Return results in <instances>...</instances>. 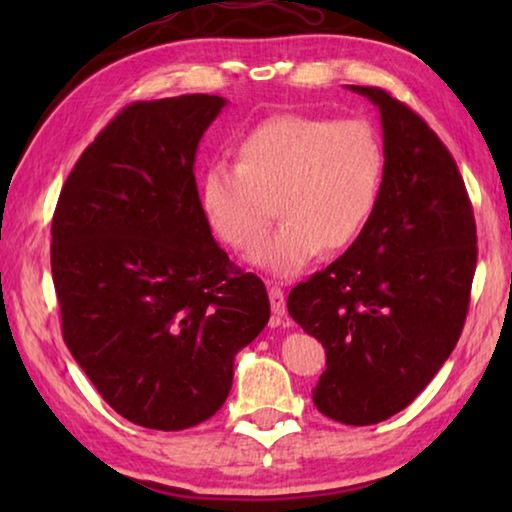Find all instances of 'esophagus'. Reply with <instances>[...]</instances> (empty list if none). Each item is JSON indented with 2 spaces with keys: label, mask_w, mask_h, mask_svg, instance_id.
<instances>
[{
  "label": "esophagus",
  "mask_w": 512,
  "mask_h": 512,
  "mask_svg": "<svg viewBox=\"0 0 512 512\" xmlns=\"http://www.w3.org/2000/svg\"><path fill=\"white\" fill-rule=\"evenodd\" d=\"M268 298H271L273 314L277 318L284 316V311H287V300H284V291L280 287H275V284L268 282Z\"/></svg>",
  "instance_id": "obj_1"
}]
</instances>
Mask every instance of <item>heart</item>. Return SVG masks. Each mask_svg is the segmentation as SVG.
Returning <instances> with one entry per match:
<instances>
[{"instance_id":"b5f03b06","label":"heart","mask_w":512,"mask_h":512,"mask_svg":"<svg viewBox=\"0 0 512 512\" xmlns=\"http://www.w3.org/2000/svg\"><path fill=\"white\" fill-rule=\"evenodd\" d=\"M384 149L366 119L277 115L241 137L237 164L212 162L201 178V205L212 230L246 253L277 212L282 225L253 255L264 271L291 277L323 248L357 241L375 212Z\"/></svg>"}]
</instances>
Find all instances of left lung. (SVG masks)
Instances as JSON below:
<instances>
[{
  "label": "left lung",
  "instance_id": "1",
  "mask_svg": "<svg viewBox=\"0 0 512 512\" xmlns=\"http://www.w3.org/2000/svg\"><path fill=\"white\" fill-rule=\"evenodd\" d=\"M379 108L384 176L357 241L289 293L291 318L323 343L316 409L366 427L406 409L463 332L476 223L456 162L420 115L381 88L348 85Z\"/></svg>",
  "mask_w": 512,
  "mask_h": 512
}]
</instances>
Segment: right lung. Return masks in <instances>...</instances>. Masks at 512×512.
<instances>
[{"mask_svg": "<svg viewBox=\"0 0 512 512\" xmlns=\"http://www.w3.org/2000/svg\"><path fill=\"white\" fill-rule=\"evenodd\" d=\"M216 94L126 106L69 173L51 221L63 339L99 395L146 429L221 409L235 357L271 316L264 282L219 248L194 178Z\"/></svg>", "mask_w": 512, "mask_h": 512, "instance_id": "right-lung-1", "label": "right lung"}]
</instances>
